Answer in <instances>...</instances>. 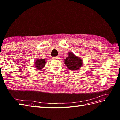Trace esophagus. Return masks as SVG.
Here are the masks:
<instances>
[{
	"instance_id": "obj_1",
	"label": "esophagus",
	"mask_w": 120,
	"mask_h": 120,
	"mask_svg": "<svg viewBox=\"0 0 120 120\" xmlns=\"http://www.w3.org/2000/svg\"><path fill=\"white\" fill-rule=\"evenodd\" d=\"M52 59L53 60H57L60 59V56H56V57H52Z\"/></svg>"
}]
</instances>
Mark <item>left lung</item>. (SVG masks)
Here are the masks:
<instances>
[{
  "label": "left lung",
  "mask_w": 120,
  "mask_h": 120,
  "mask_svg": "<svg viewBox=\"0 0 120 120\" xmlns=\"http://www.w3.org/2000/svg\"><path fill=\"white\" fill-rule=\"evenodd\" d=\"M68 53V57L64 59L67 67L72 71L79 70L83 64L82 59L75 55L71 52H69Z\"/></svg>",
  "instance_id": "left-lung-1"
}]
</instances>
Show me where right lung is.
Segmentation results:
<instances>
[{
    "mask_svg": "<svg viewBox=\"0 0 120 120\" xmlns=\"http://www.w3.org/2000/svg\"><path fill=\"white\" fill-rule=\"evenodd\" d=\"M34 67L38 69V70H41L45 66V64H46L45 59H41V58H38V59L35 60V62L34 63Z\"/></svg>",
    "mask_w": 120,
    "mask_h": 120,
    "instance_id": "add662e5",
    "label": "right lung"
}]
</instances>
